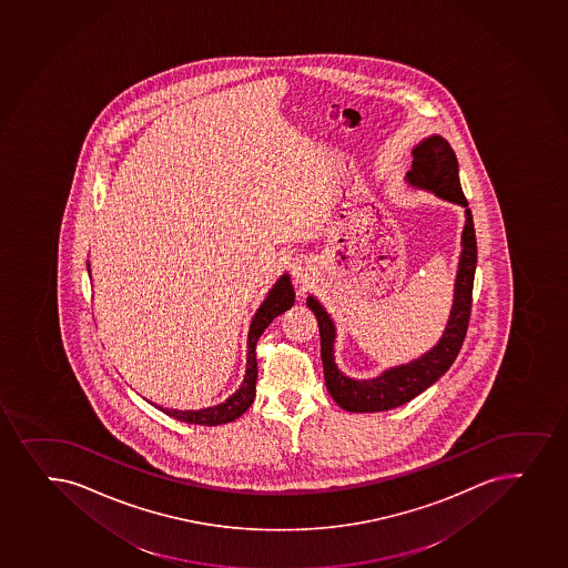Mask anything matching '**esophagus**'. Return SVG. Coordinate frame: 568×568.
Listing matches in <instances>:
<instances>
[{"mask_svg": "<svg viewBox=\"0 0 568 568\" xmlns=\"http://www.w3.org/2000/svg\"><path fill=\"white\" fill-rule=\"evenodd\" d=\"M291 274H293L296 285L307 287L312 283L313 277H315V268H313L312 261L300 256V258H294L293 264H291Z\"/></svg>", "mask_w": 568, "mask_h": 568, "instance_id": "esophagus-1", "label": "esophagus"}]
</instances>
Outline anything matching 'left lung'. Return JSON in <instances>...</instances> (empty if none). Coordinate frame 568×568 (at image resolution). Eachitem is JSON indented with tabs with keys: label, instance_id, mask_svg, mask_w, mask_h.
<instances>
[{
	"label": "left lung",
	"instance_id": "1",
	"mask_svg": "<svg viewBox=\"0 0 568 568\" xmlns=\"http://www.w3.org/2000/svg\"><path fill=\"white\" fill-rule=\"evenodd\" d=\"M412 170L406 173V183L420 191L433 192L434 196L449 204L465 207V229L460 236V255L455 285L453 306L442 338L427 353L406 364H398L383 371L371 379H355L339 371L334 357L336 325L325 306L315 296H307L306 304L320 323L321 358L325 371V385L332 400L345 412L374 414L398 408L438 382L459 355L465 342L471 310V287L478 262L476 232L471 211L468 210L459 181V162L452 145L442 135H428L412 149Z\"/></svg>",
	"mask_w": 568,
	"mask_h": 568
}]
</instances>
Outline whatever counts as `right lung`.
I'll return each mask as SVG.
<instances>
[{
	"label": "right lung",
	"instance_id": "right-lung-1",
	"mask_svg": "<svg viewBox=\"0 0 568 568\" xmlns=\"http://www.w3.org/2000/svg\"><path fill=\"white\" fill-rule=\"evenodd\" d=\"M89 266L90 280V262H87ZM294 304V287L291 283L288 274L281 275L280 280L275 281L272 288H270L266 298L262 300L261 306L256 310L253 315V321L248 325L247 334V368H245V377H243L242 385L236 393L221 402L215 406L202 409H170L162 408V406H154V408L164 412L170 415L173 419L183 420V423H191V425H202V427H217V425H224L230 420H236L237 417H242L247 412L248 406L253 404L256 396V342L261 338L262 332L268 328L270 323L281 315V313L291 310Z\"/></svg>",
	"mask_w": 568,
	"mask_h": 568
}]
</instances>
